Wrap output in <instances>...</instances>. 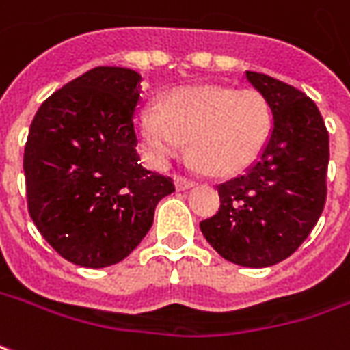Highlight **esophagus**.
Segmentation results:
<instances>
[{
  "label": "esophagus",
  "instance_id": "1",
  "mask_svg": "<svg viewBox=\"0 0 350 350\" xmlns=\"http://www.w3.org/2000/svg\"><path fill=\"white\" fill-rule=\"evenodd\" d=\"M195 182L191 180H185V178H176V189L178 191H185V189H191Z\"/></svg>",
  "mask_w": 350,
  "mask_h": 350
}]
</instances>
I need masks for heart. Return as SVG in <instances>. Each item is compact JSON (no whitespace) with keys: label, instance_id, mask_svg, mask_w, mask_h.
I'll use <instances>...</instances> for the list:
<instances>
[{"label":"heart","instance_id":"obj_1","mask_svg":"<svg viewBox=\"0 0 350 350\" xmlns=\"http://www.w3.org/2000/svg\"><path fill=\"white\" fill-rule=\"evenodd\" d=\"M271 109L256 89L187 87L172 90L161 111L144 107L136 117L142 150L165 168L189 144L193 165L224 176L248 167L271 134Z\"/></svg>","mask_w":350,"mask_h":350}]
</instances>
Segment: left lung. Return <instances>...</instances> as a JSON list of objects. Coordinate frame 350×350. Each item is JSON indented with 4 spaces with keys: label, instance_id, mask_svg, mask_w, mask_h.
<instances>
[{
    "label": "left lung",
    "instance_id": "obj_1",
    "mask_svg": "<svg viewBox=\"0 0 350 350\" xmlns=\"http://www.w3.org/2000/svg\"><path fill=\"white\" fill-rule=\"evenodd\" d=\"M244 79L267 100L273 129L250 167L217 185L219 210L200 231L227 261L271 267L301 246L324 210L329 138L305 92L265 73Z\"/></svg>",
    "mask_w": 350,
    "mask_h": 350
}]
</instances>
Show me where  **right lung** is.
Returning a JSON list of instances; mask_svg holds the SVG:
<instances>
[{"label": "right lung", "instance_id": "add662e5", "mask_svg": "<svg viewBox=\"0 0 350 350\" xmlns=\"http://www.w3.org/2000/svg\"><path fill=\"white\" fill-rule=\"evenodd\" d=\"M142 75L98 66L51 94L24 148L28 212L64 260L100 269L148 234L155 206L174 191L140 165L134 111Z\"/></svg>", "mask_w": 350, "mask_h": 350}]
</instances>
